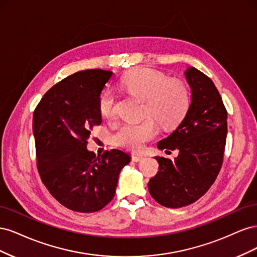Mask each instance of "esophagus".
Returning <instances> with one entry per match:
<instances>
[{"label":"esophagus","mask_w":257,"mask_h":257,"mask_svg":"<svg viewBox=\"0 0 257 257\" xmlns=\"http://www.w3.org/2000/svg\"><path fill=\"white\" fill-rule=\"evenodd\" d=\"M143 159H144L143 155H137V154L132 155V160H133L134 162H141Z\"/></svg>","instance_id":"obj_1"}]
</instances>
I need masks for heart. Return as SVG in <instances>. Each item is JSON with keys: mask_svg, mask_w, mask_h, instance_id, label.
<instances>
[{"mask_svg": "<svg viewBox=\"0 0 257 257\" xmlns=\"http://www.w3.org/2000/svg\"><path fill=\"white\" fill-rule=\"evenodd\" d=\"M122 87L130 94L145 100L144 114L151 115L163 127H173L185 115L190 105L189 91L179 80L152 68L141 67L127 73L122 79ZM99 112L106 120L115 116V97L106 92L99 100ZM158 134V125L151 118L141 122H125L111 135L114 146L138 151Z\"/></svg>", "mask_w": 257, "mask_h": 257, "instance_id": "1", "label": "heart"}]
</instances>
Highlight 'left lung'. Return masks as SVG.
I'll list each match as a JSON object with an SVG mask.
<instances>
[{
	"mask_svg": "<svg viewBox=\"0 0 257 257\" xmlns=\"http://www.w3.org/2000/svg\"><path fill=\"white\" fill-rule=\"evenodd\" d=\"M191 104L184 119L160 150H179L175 160L155 157L159 172L148 183L162 206L180 208L199 199L213 184L222 167L227 136V111L213 81L195 67L184 72Z\"/></svg>",
	"mask_w": 257,
	"mask_h": 257,
	"instance_id": "left-lung-1",
	"label": "left lung"
}]
</instances>
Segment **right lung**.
<instances>
[{
    "mask_svg": "<svg viewBox=\"0 0 257 257\" xmlns=\"http://www.w3.org/2000/svg\"><path fill=\"white\" fill-rule=\"evenodd\" d=\"M112 76L103 69L68 76L46 92L33 113L42 181L60 204L77 212H95L109 203L131 161L118 149L97 157L87 149L91 131L102 123L100 94Z\"/></svg>",
    "mask_w": 257,
    "mask_h": 257,
    "instance_id": "obj_1",
    "label": "right lung"
}]
</instances>
